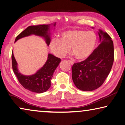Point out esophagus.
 Segmentation results:
<instances>
[{"mask_svg": "<svg viewBox=\"0 0 125 125\" xmlns=\"http://www.w3.org/2000/svg\"><path fill=\"white\" fill-rule=\"evenodd\" d=\"M68 62L70 63V64H71V65H73V61H71V60H68Z\"/></svg>", "mask_w": 125, "mask_h": 125, "instance_id": "esophagus-1", "label": "esophagus"}]
</instances>
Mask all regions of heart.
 Returning a JSON list of instances; mask_svg holds the SVG:
<instances>
[{"instance_id": "obj_1", "label": "heart", "mask_w": 125, "mask_h": 125, "mask_svg": "<svg viewBox=\"0 0 125 125\" xmlns=\"http://www.w3.org/2000/svg\"><path fill=\"white\" fill-rule=\"evenodd\" d=\"M97 37L94 32L72 30L62 32L60 40L52 39L49 44L51 51L57 57L62 58L69 52L77 60L83 61L90 56L95 48Z\"/></svg>"}]
</instances>
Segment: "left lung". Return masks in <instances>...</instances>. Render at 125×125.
Returning <instances> with one entry per match:
<instances>
[{"label":"left lung","mask_w":125,"mask_h":125,"mask_svg":"<svg viewBox=\"0 0 125 125\" xmlns=\"http://www.w3.org/2000/svg\"><path fill=\"white\" fill-rule=\"evenodd\" d=\"M100 44L84 61L74 63L72 78L82 91H93L103 84L111 70L114 60V43L107 32L99 30Z\"/></svg>","instance_id":"obj_1"}]
</instances>
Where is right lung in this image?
<instances>
[{"label":"right lung","mask_w":125,"mask_h":125,"mask_svg":"<svg viewBox=\"0 0 125 125\" xmlns=\"http://www.w3.org/2000/svg\"><path fill=\"white\" fill-rule=\"evenodd\" d=\"M54 26L55 23L52 24ZM51 24L48 25H31L18 35L15 42L25 36L34 34L43 37L48 45L50 44V37L49 32ZM12 67L18 81L25 89L36 93H42L46 91L51 86V80L53 76L55 69L60 64L61 59L51 54H48L47 61L44 66L33 75L26 76L20 73L18 69V64L14 56L13 52L11 54Z\"/></svg>","instance_id":"obj_1"}]
</instances>
